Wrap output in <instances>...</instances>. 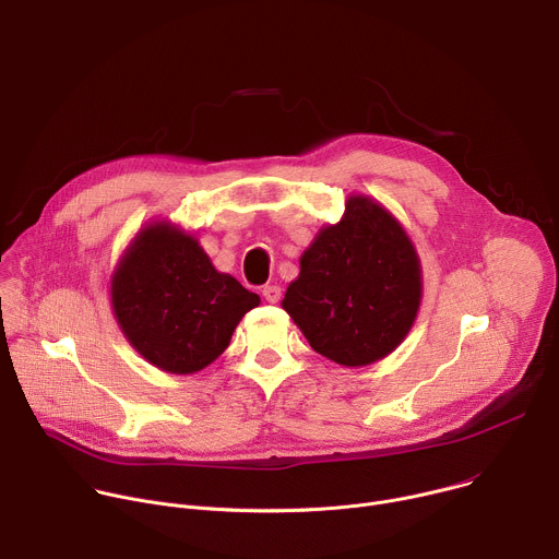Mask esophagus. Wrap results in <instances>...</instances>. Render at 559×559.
Returning a JSON list of instances; mask_svg holds the SVG:
<instances>
[{"instance_id": "34e87169", "label": "esophagus", "mask_w": 559, "mask_h": 559, "mask_svg": "<svg viewBox=\"0 0 559 559\" xmlns=\"http://www.w3.org/2000/svg\"><path fill=\"white\" fill-rule=\"evenodd\" d=\"M262 295H264V299H266V301L277 304V301L282 299V288H280L277 284H266V286L262 288Z\"/></svg>"}]
</instances>
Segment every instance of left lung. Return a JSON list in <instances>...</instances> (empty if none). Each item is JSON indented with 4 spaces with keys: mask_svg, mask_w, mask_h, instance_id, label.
<instances>
[{
    "mask_svg": "<svg viewBox=\"0 0 559 559\" xmlns=\"http://www.w3.org/2000/svg\"><path fill=\"white\" fill-rule=\"evenodd\" d=\"M423 295L420 262L399 219L368 195H350L299 260L284 310L321 357L370 366L407 337Z\"/></svg>",
    "mask_w": 559,
    "mask_h": 559,
    "instance_id": "8db88e82",
    "label": "left lung"
}]
</instances>
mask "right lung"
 Returning <instances> with one entry per match:
<instances>
[{"mask_svg": "<svg viewBox=\"0 0 559 559\" xmlns=\"http://www.w3.org/2000/svg\"><path fill=\"white\" fill-rule=\"evenodd\" d=\"M109 295L134 350L171 374H193L215 361L240 319L260 304V295L215 271L198 240L167 219L136 234Z\"/></svg>", "mask_w": 559, "mask_h": 559, "instance_id": "obj_1", "label": "right lung"}]
</instances>
